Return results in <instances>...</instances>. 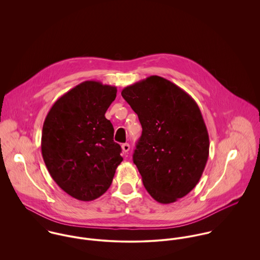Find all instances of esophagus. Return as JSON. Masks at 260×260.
<instances>
[{
    "label": "esophagus",
    "mask_w": 260,
    "mask_h": 260,
    "mask_svg": "<svg viewBox=\"0 0 260 260\" xmlns=\"http://www.w3.org/2000/svg\"><path fill=\"white\" fill-rule=\"evenodd\" d=\"M122 150H123V152H128L129 150H130V145L128 144V143H124V144H122Z\"/></svg>",
    "instance_id": "34e87169"
}]
</instances>
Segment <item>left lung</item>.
<instances>
[{
    "label": "left lung",
    "instance_id": "8db88e82",
    "mask_svg": "<svg viewBox=\"0 0 260 260\" xmlns=\"http://www.w3.org/2000/svg\"><path fill=\"white\" fill-rule=\"evenodd\" d=\"M121 95L142 126L133 162L144 187L162 204L184 197L199 182L209 155V136L198 105L159 76L127 86Z\"/></svg>",
    "mask_w": 260,
    "mask_h": 260
}]
</instances>
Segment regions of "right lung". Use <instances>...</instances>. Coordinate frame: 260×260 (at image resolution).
Segmentation results:
<instances>
[{
    "label": "right lung",
    "instance_id": "right-lung-1",
    "mask_svg": "<svg viewBox=\"0 0 260 260\" xmlns=\"http://www.w3.org/2000/svg\"><path fill=\"white\" fill-rule=\"evenodd\" d=\"M117 88L85 81L60 97L42 131V155L58 186L81 201H92L110 187L123 158L105 113Z\"/></svg>",
    "mask_w": 260,
    "mask_h": 260
}]
</instances>
